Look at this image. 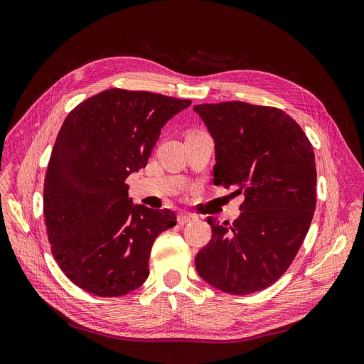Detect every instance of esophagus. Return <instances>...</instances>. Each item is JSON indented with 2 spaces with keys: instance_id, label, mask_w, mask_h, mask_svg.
I'll return each instance as SVG.
<instances>
[{
  "instance_id": "34e87169",
  "label": "esophagus",
  "mask_w": 364,
  "mask_h": 364,
  "mask_svg": "<svg viewBox=\"0 0 364 364\" xmlns=\"http://www.w3.org/2000/svg\"><path fill=\"white\" fill-rule=\"evenodd\" d=\"M193 220H196V215H193V214H188V213H181V214H178V217H177V221H178V225H186V223H188V221H193Z\"/></svg>"
}]
</instances>
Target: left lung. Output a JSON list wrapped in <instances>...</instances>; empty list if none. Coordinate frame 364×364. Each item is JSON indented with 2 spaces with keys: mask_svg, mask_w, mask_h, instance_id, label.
<instances>
[{
  "mask_svg": "<svg viewBox=\"0 0 364 364\" xmlns=\"http://www.w3.org/2000/svg\"><path fill=\"white\" fill-rule=\"evenodd\" d=\"M215 144L214 184L244 193L232 225L210 217L211 241L195 259L210 286L264 290L289 269L317 205V168L302 128L279 108L241 101L193 107Z\"/></svg>",
  "mask_w": 364,
  "mask_h": 364,
  "instance_id": "obj_1",
  "label": "left lung"
}]
</instances>
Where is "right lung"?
Returning <instances> with one entry per match:
<instances>
[{"instance_id":"add662e5","label":"right lung","mask_w":364,"mask_h":364,"mask_svg":"<svg viewBox=\"0 0 364 364\" xmlns=\"http://www.w3.org/2000/svg\"><path fill=\"white\" fill-rule=\"evenodd\" d=\"M191 104L108 89L64 120L46 172L43 210L52 255L75 286L117 297L147 279L153 242L177 217L134 205L124 181L146 168L164 124Z\"/></svg>"}]
</instances>
